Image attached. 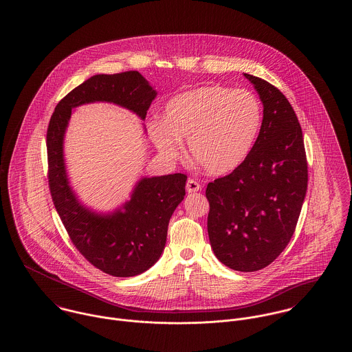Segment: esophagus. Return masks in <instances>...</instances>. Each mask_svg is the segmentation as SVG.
<instances>
[{"label":"esophagus","instance_id":"1","mask_svg":"<svg viewBox=\"0 0 352 352\" xmlns=\"http://www.w3.org/2000/svg\"><path fill=\"white\" fill-rule=\"evenodd\" d=\"M186 190L187 192H197L201 190V184H198L195 179H188L186 184Z\"/></svg>","mask_w":352,"mask_h":352}]
</instances>
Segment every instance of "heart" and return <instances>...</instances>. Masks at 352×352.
Segmentation results:
<instances>
[{
	"mask_svg": "<svg viewBox=\"0 0 352 352\" xmlns=\"http://www.w3.org/2000/svg\"><path fill=\"white\" fill-rule=\"evenodd\" d=\"M263 105L247 89L204 85L168 101L165 121L151 125L153 140L168 160L184 151L181 140L203 171L226 175L250 157L263 126Z\"/></svg>",
	"mask_w": 352,
	"mask_h": 352,
	"instance_id": "b5f03b06",
	"label": "heart"
}]
</instances>
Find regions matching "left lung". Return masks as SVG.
Instances as JSON below:
<instances>
[{
	"mask_svg": "<svg viewBox=\"0 0 352 352\" xmlns=\"http://www.w3.org/2000/svg\"><path fill=\"white\" fill-rule=\"evenodd\" d=\"M244 76L263 101V126L247 161L207 184V231L224 265L254 272L273 263L296 231L307 160L301 125L284 94L261 78Z\"/></svg>",
	"mask_w": 352,
	"mask_h": 352,
	"instance_id": "left-lung-1",
	"label": "left lung"
}]
</instances>
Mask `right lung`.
I'll return each instance as SVG.
<instances>
[{
	"label": "right lung",
	"instance_id": "1",
	"mask_svg": "<svg viewBox=\"0 0 352 352\" xmlns=\"http://www.w3.org/2000/svg\"><path fill=\"white\" fill-rule=\"evenodd\" d=\"M155 91L138 71L95 75L74 88L55 107L47 128L49 187L54 206L76 250L101 272L132 277L151 268L166 244L168 220L184 201L186 174L141 179L124 211L98 215L83 207L68 186L63 135L72 108L109 101L146 118Z\"/></svg>",
	"mask_w": 352,
	"mask_h": 352
}]
</instances>
